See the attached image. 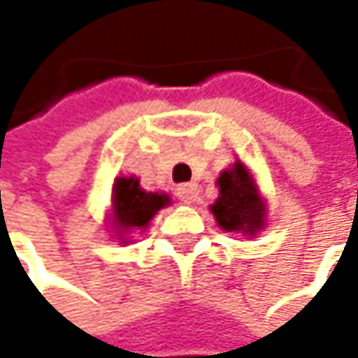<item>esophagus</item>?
Segmentation results:
<instances>
[{
	"instance_id": "1",
	"label": "esophagus",
	"mask_w": 358,
	"mask_h": 358,
	"mask_svg": "<svg viewBox=\"0 0 358 358\" xmlns=\"http://www.w3.org/2000/svg\"><path fill=\"white\" fill-rule=\"evenodd\" d=\"M176 195L182 203H193L199 195V187L195 182H187V185H180L176 189Z\"/></svg>"
}]
</instances>
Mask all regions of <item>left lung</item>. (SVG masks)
<instances>
[{
    "label": "left lung",
    "mask_w": 358,
    "mask_h": 358,
    "mask_svg": "<svg viewBox=\"0 0 358 358\" xmlns=\"http://www.w3.org/2000/svg\"><path fill=\"white\" fill-rule=\"evenodd\" d=\"M218 199L210 206L224 231L255 238L265 227V203L244 163H234L218 176Z\"/></svg>",
    "instance_id": "8db88e82"
}]
</instances>
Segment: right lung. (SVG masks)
Returning <instances> with one entry per match:
<instances>
[{"label": "right lung", "instance_id": "add662e5", "mask_svg": "<svg viewBox=\"0 0 358 358\" xmlns=\"http://www.w3.org/2000/svg\"><path fill=\"white\" fill-rule=\"evenodd\" d=\"M169 203L165 193H148L140 187L136 176H118L112 187L110 224L118 240L127 244V234L144 231L155 214Z\"/></svg>", "mask_w": 358, "mask_h": 358}]
</instances>
